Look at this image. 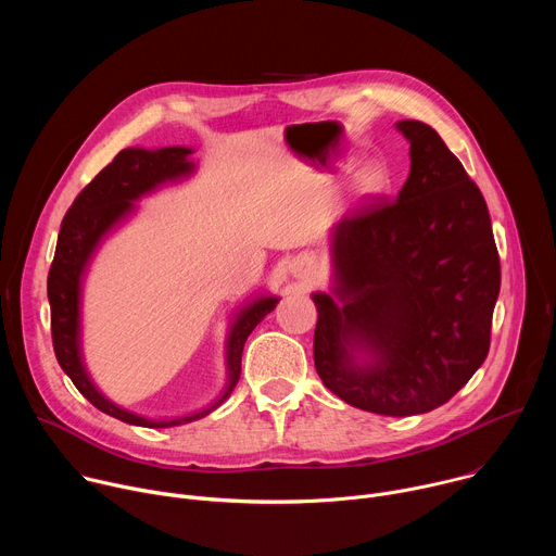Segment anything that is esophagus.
Returning a JSON list of instances; mask_svg holds the SVG:
<instances>
[{"label":"esophagus","mask_w":556,"mask_h":556,"mask_svg":"<svg viewBox=\"0 0 556 556\" xmlns=\"http://www.w3.org/2000/svg\"><path fill=\"white\" fill-rule=\"evenodd\" d=\"M294 273H296V270H294Z\"/></svg>","instance_id":"obj_1"}]
</instances>
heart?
Here are the masks:
<instances>
[{
	"label": "heart",
	"instance_id": "b5f03b06",
	"mask_svg": "<svg viewBox=\"0 0 556 556\" xmlns=\"http://www.w3.org/2000/svg\"><path fill=\"white\" fill-rule=\"evenodd\" d=\"M356 189H358L361 193H374V191L378 189V176H376L374 172L361 174L358 180H356Z\"/></svg>",
	"mask_w": 556,
	"mask_h": 556
}]
</instances>
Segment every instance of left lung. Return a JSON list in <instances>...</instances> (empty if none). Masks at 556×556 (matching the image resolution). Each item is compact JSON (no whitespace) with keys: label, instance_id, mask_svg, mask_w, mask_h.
Wrapping results in <instances>:
<instances>
[{"label":"left lung","instance_id":"1","mask_svg":"<svg viewBox=\"0 0 556 556\" xmlns=\"http://www.w3.org/2000/svg\"><path fill=\"white\" fill-rule=\"evenodd\" d=\"M412 172L393 202L332 228V294L314 292V365L341 401L380 416L427 414L491 348L500 255L482 191L438 131L395 123Z\"/></svg>","mask_w":556,"mask_h":556}]
</instances>
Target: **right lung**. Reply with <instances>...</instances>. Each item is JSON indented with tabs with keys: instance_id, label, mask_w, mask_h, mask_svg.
<instances>
[{
	"instance_id": "right-lung-1",
	"label": "right lung",
	"mask_w": 556,
	"mask_h": 556,
	"mask_svg": "<svg viewBox=\"0 0 556 556\" xmlns=\"http://www.w3.org/2000/svg\"><path fill=\"white\" fill-rule=\"evenodd\" d=\"M193 151L189 147H163V149H123L114 161L81 191L67 208L54 260L48 273V301H50V324L52 345L61 369L70 376L74 387L103 414L118 418L127 425L165 429L178 427L208 416L232 393L242 374V352L249 334L257 328L268 312L275 309L277 296H257L247 303L228 330L226 339V371L228 382L219 399L204 409L174 418V420H151L114 405L97 389L81 356V279L84 273L103 242V237L118 226L136 208V200L167 182L189 178L195 165L189 161Z\"/></svg>"
}]
</instances>
